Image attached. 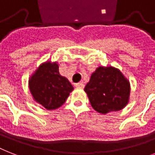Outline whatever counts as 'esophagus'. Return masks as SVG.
Wrapping results in <instances>:
<instances>
[{
  "label": "esophagus",
  "mask_w": 155,
  "mask_h": 155,
  "mask_svg": "<svg viewBox=\"0 0 155 155\" xmlns=\"http://www.w3.org/2000/svg\"><path fill=\"white\" fill-rule=\"evenodd\" d=\"M75 86L76 87H79V88H84V84L83 83H77V84H75Z\"/></svg>",
  "instance_id": "1"
}]
</instances>
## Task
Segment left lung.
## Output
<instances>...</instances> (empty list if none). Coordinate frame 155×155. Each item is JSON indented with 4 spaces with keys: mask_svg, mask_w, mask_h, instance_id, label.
Returning a JSON list of instances; mask_svg holds the SVG:
<instances>
[{
    "mask_svg": "<svg viewBox=\"0 0 155 155\" xmlns=\"http://www.w3.org/2000/svg\"><path fill=\"white\" fill-rule=\"evenodd\" d=\"M91 105L102 114L119 111L130 100V84L120 70L113 67H99L84 87Z\"/></svg>",
    "mask_w": 155,
    "mask_h": 155,
    "instance_id": "left-lung-1",
    "label": "left lung"
}]
</instances>
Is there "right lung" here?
I'll return each instance as SVG.
<instances>
[{
    "label": "right lung",
    "mask_w": 155,
    "mask_h": 155,
    "mask_svg": "<svg viewBox=\"0 0 155 155\" xmlns=\"http://www.w3.org/2000/svg\"><path fill=\"white\" fill-rule=\"evenodd\" d=\"M33 98L48 110L59 108L65 103L74 87L69 80L59 74L57 62L42 63L29 79Z\"/></svg>",
    "instance_id": "obj_1"
}]
</instances>
